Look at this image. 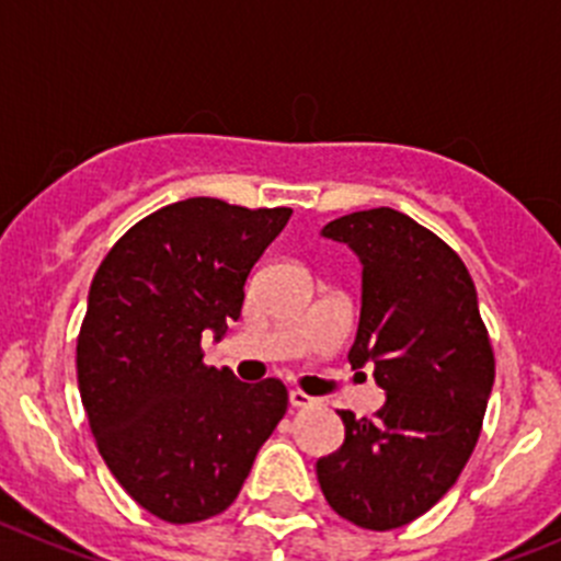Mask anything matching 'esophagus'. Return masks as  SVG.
<instances>
[{"instance_id":"1","label":"esophagus","mask_w":561,"mask_h":561,"mask_svg":"<svg viewBox=\"0 0 561 561\" xmlns=\"http://www.w3.org/2000/svg\"><path fill=\"white\" fill-rule=\"evenodd\" d=\"M312 399L310 396H305L301 390H290V407L293 410H301V407H310Z\"/></svg>"}]
</instances>
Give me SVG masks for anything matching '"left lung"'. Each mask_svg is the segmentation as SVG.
<instances>
[{
	"label": "left lung",
	"mask_w": 561,
	"mask_h": 561,
	"mask_svg": "<svg viewBox=\"0 0 561 561\" xmlns=\"http://www.w3.org/2000/svg\"><path fill=\"white\" fill-rule=\"evenodd\" d=\"M363 263L352 368L374 365L387 401L374 417L340 410L345 439L318 459L329 506L354 526L390 531L454 486L481 434L495 381L473 279L448 243L390 207L323 227Z\"/></svg>",
	"instance_id": "obj_1"
}]
</instances>
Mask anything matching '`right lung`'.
Segmentation results:
<instances>
[{
	"instance_id": "add662e5",
	"label": "right lung",
	"mask_w": 561,
	"mask_h": 561,
	"mask_svg": "<svg viewBox=\"0 0 561 561\" xmlns=\"http://www.w3.org/2000/svg\"><path fill=\"white\" fill-rule=\"evenodd\" d=\"M290 207L185 198L135 224L99 265L77 379L110 473L165 523L221 515L287 412L279 379L204 365L202 337L238 321L243 285Z\"/></svg>"
}]
</instances>
